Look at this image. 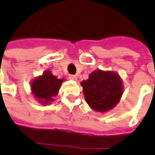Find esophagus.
Instances as JSON below:
<instances>
[{"label":"esophagus","mask_w":155,"mask_h":155,"mask_svg":"<svg viewBox=\"0 0 155 155\" xmlns=\"http://www.w3.org/2000/svg\"><path fill=\"white\" fill-rule=\"evenodd\" d=\"M69 78L70 80H72V81H77V76L76 75H74V74H70Z\"/></svg>","instance_id":"esophagus-1"}]
</instances>
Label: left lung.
<instances>
[{"label": "left lung", "mask_w": 155, "mask_h": 155, "mask_svg": "<svg viewBox=\"0 0 155 155\" xmlns=\"http://www.w3.org/2000/svg\"><path fill=\"white\" fill-rule=\"evenodd\" d=\"M81 84L86 102L93 110L100 113L114 108L123 94L121 78L113 71L97 69Z\"/></svg>", "instance_id": "1"}]
</instances>
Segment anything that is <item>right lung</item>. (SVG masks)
<instances>
[{"label": "right lung", "instance_id": "add662e5", "mask_svg": "<svg viewBox=\"0 0 155 155\" xmlns=\"http://www.w3.org/2000/svg\"><path fill=\"white\" fill-rule=\"evenodd\" d=\"M63 81L64 79H58L51 71L47 70L31 81V91L40 103L49 104L58 95Z\"/></svg>", "mask_w": 155, "mask_h": 155}]
</instances>
